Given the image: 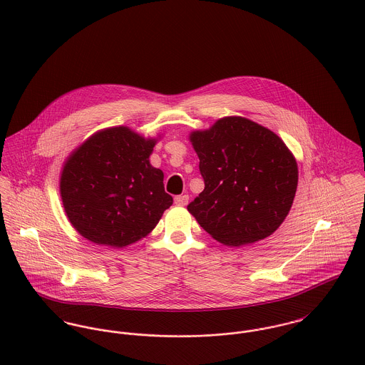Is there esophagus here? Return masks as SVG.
Returning <instances> with one entry per match:
<instances>
[{
  "mask_svg": "<svg viewBox=\"0 0 365 365\" xmlns=\"http://www.w3.org/2000/svg\"><path fill=\"white\" fill-rule=\"evenodd\" d=\"M187 202H189V196L187 195H180V196L175 197V204L176 205H186Z\"/></svg>",
  "mask_w": 365,
  "mask_h": 365,
  "instance_id": "esophagus-1",
  "label": "esophagus"
}]
</instances>
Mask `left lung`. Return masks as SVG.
Here are the masks:
<instances>
[{
  "label": "left lung",
  "instance_id": "obj_1",
  "mask_svg": "<svg viewBox=\"0 0 365 365\" xmlns=\"http://www.w3.org/2000/svg\"><path fill=\"white\" fill-rule=\"evenodd\" d=\"M190 141L204 190L187 210L218 242L241 246L272 235L297 192L298 168L282 138L243 118H224Z\"/></svg>",
  "mask_w": 365,
  "mask_h": 365
}]
</instances>
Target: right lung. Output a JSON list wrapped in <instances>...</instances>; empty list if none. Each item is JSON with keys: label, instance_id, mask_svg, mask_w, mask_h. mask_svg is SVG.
Returning a JSON list of instances; mask_svg holds the SVG:
<instances>
[{"label": "right lung", "instance_id": "right-lung-1", "mask_svg": "<svg viewBox=\"0 0 365 365\" xmlns=\"http://www.w3.org/2000/svg\"><path fill=\"white\" fill-rule=\"evenodd\" d=\"M155 140L112 127L86 140L64 165L60 192L73 227L98 245L122 247L151 232L173 202L161 169L151 166Z\"/></svg>", "mask_w": 365, "mask_h": 365}]
</instances>
